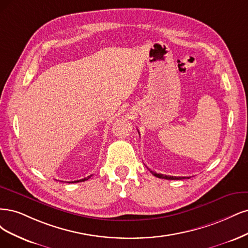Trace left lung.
Returning <instances> with one entry per match:
<instances>
[{"mask_svg":"<svg viewBox=\"0 0 248 248\" xmlns=\"http://www.w3.org/2000/svg\"><path fill=\"white\" fill-rule=\"evenodd\" d=\"M151 173H153L155 177L157 178H163V179H168V180H181V179H188L189 177H176V176H167V175H164V174H157L154 171H150Z\"/></svg>","mask_w":248,"mask_h":248,"instance_id":"left-lung-1","label":"left lung"}]
</instances>
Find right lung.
<instances>
[{
    "instance_id": "add662e5",
    "label": "right lung",
    "mask_w": 248,
    "mask_h": 248,
    "mask_svg": "<svg viewBox=\"0 0 248 248\" xmlns=\"http://www.w3.org/2000/svg\"><path fill=\"white\" fill-rule=\"evenodd\" d=\"M92 176V175H91ZM91 176H87V177H85V178H83V179H80V180H76V181H70L69 183H75V182H80V181H85V180H87V179H90L91 178Z\"/></svg>"
}]
</instances>
